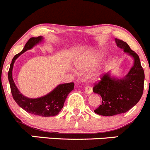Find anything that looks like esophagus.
<instances>
[{
    "mask_svg": "<svg viewBox=\"0 0 150 150\" xmlns=\"http://www.w3.org/2000/svg\"><path fill=\"white\" fill-rule=\"evenodd\" d=\"M85 91H86V93H88V94H91V93H92V91H93V90H92V88L91 86H86V88H85Z\"/></svg>",
    "mask_w": 150,
    "mask_h": 150,
    "instance_id": "esophagus-1",
    "label": "esophagus"
}]
</instances>
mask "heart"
<instances>
[{"label": "heart", "mask_w": 150, "mask_h": 150, "mask_svg": "<svg viewBox=\"0 0 150 150\" xmlns=\"http://www.w3.org/2000/svg\"><path fill=\"white\" fill-rule=\"evenodd\" d=\"M100 60L101 56L99 54H96L79 59L78 60H77L76 64L77 66L82 70H88V69L96 66Z\"/></svg>", "instance_id": "1"}]
</instances>
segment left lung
<instances>
[{
	"mask_svg": "<svg viewBox=\"0 0 150 150\" xmlns=\"http://www.w3.org/2000/svg\"><path fill=\"white\" fill-rule=\"evenodd\" d=\"M117 46L134 59V65L123 78H116L107 72L94 85L93 91L102 96V104L94 112L103 116L125 113L139 102L143 94L144 72L138 54L125 42L115 38Z\"/></svg>",
	"mask_w": 150,
	"mask_h": 150,
	"instance_id": "left-lung-1",
	"label": "left lung"
}]
</instances>
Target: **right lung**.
I'll return each mask as SVG.
<instances>
[{"mask_svg": "<svg viewBox=\"0 0 150 150\" xmlns=\"http://www.w3.org/2000/svg\"><path fill=\"white\" fill-rule=\"evenodd\" d=\"M43 39V38L42 36L31 38L29 39L22 51L15 55L12 59L10 64L9 70H8V78L12 96L19 107H22L28 112L35 115L42 116V117H51V116L57 115L63 108L64 102L68 94L73 90L74 86H75L74 83L60 84L46 96L36 98V99H30L23 96L20 93L13 82V77H12V70H13L15 60L21 54L25 53L28 50L31 49L38 43H40Z\"/></svg>", "mask_w": 150, "mask_h": 150, "instance_id": "1", "label": "right lung"}]
</instances>
